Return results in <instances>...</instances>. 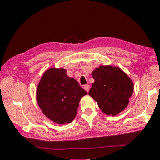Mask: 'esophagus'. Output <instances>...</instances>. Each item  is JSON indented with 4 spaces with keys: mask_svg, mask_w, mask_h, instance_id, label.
I'll return each mask as SVG.
<instances>
[{
    "mask_svg": "<svg viewBox=\"0 0 160 160\" xmlns=\"http://www.w3.org/2000/svg\"><path fill=\"white\" fill-rule=\"evenodd\" d=\"M84 89H85L86 90L87 92H89V89H90V87H89V85H86L84 86Z\"/></svg>",
    "mask_w": 160,
    "mask_h": 160,
    "instance_id": "34e87169",
    "label": "esophagus"
}]
</instances>
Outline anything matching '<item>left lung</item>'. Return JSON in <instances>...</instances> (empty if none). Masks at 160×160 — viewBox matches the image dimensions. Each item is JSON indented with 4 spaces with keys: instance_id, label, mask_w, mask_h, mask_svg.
I'll return each instance as SVG.
<instances>
[{
    "instance_id": "1",
    "label": "left lung",
    "mask_w": 160,
    "mask_h": 160,
    "mask_svg": "<svg viewBox=\"0 0 160 160\" xmlns=\"http://www.w3.org/2000/svg\"><path fill=\"white\" fill-rule=\"evenodd\" d=\"M94 82L89 95L97 101L99 108L114 116L126 108L133 92L131 78L118 66H100L92 71Z\"/></svg>"
}]
</instances>
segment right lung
Returning a JSON list of instances; mask_svg holds the SVG:
<instances>
[{"label":"right lung","mask_w":160,"mask_h":160,"mask_svg":"<svg viewBox=\"0 0 160 160\" xmlns=\"http://www.w3.org/2000/svg\"><path fill=\"white\" fill-rule=\"evenodd\" d=\"M88 94L63 68H51L43 73L36 90V99L46 117L58 124H69L77 114L79 102Z\"/></svg>","instance_id":"add662e5"}]
</instances>
